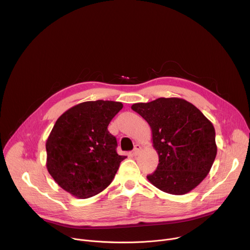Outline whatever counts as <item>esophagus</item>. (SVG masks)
Here are the masks:
<instances>
[{
	"mask_svg": "<svg viewBox=\"0 0 250 250\" xmlns=\"http://www.w3.org/2000/svg\"><path fill=\"white\" fill-rule=\"evenodd\" d=\"M140 149H141V146H140L139 145H135V146H134V148H133V150H132V154H133V155H137V154L139 153Z\"/></svg>",
	"mask_w": 250,
	"mask_h": 250,
	"instance_id": "esophagus-1",
	"label": "esophagus"
}]
</instances>
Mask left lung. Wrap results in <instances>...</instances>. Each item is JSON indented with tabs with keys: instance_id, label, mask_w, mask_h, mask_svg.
Returning a JSON list of instances; mask_svg holds the SVG:
<instances>
[{
	"instance_id": "8db88e82",
	"label": "left lung",
	"mask_w": 250,
	"mask_h": 250,
	"mask_svg": "<svg viewBox=\"0 0 250 250\" xmlns=\"http://www.w3.org/2000/svg\"><path fill=\"white\" fill-rule=\"evenodd\" d=\"M131 109L150 125L159 157L156 170L147 175L149 182L172 195H184L196 188L217 155L212 124L193 104L180 98L137 103Z\"/></svg>"
}]
</instances>
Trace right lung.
<instances>
[{"label": "right lung", "instance_id": "obj_1", "mask_svg": "<svg viewBox=\"0 0 250 250\" xmlns=\"http://www.w3.org/2000/svg\"><path fill=\"white\" fill-rule=\"evenodd\" d=\"M122 109L120 102L90 101L58 118L46 140V167L63 190L87 199L112 183L126 156L117 153L108 125Z\"/></svg>", "mask_w": 250, "mask_h": 250}]
</instances>
